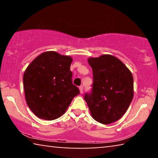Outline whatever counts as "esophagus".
<instances>
[{"label": "esophagus", "mask_w": 158, "mask_h": 158, "mask_svg": "<svg viewBox=\"0 0 158 158\" xmlns=\"http://www.w3.org/2000/svg\"><path fill=\"white\" fill-rule=\"evenodd\" d=\"M79 89L80 94H82V93H83V91H84V89H83V86H80Z\"/></svg>", "instance_id": "34e87169"}]
</instances>
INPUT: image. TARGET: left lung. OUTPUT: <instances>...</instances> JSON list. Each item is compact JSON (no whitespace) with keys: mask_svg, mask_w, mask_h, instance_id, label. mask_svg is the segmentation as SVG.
Segmentation results:
<instances>
[{"mask_svg":"<svg viewBox=\"0 0 158 158\" xmlns=\"http://www.w3.org/2000/svg\"><path fill=\"white\" fill-rule=\"evenodd\" d=\"M93 70L92 91L84 99L93 118L110 124L123 116L133 98V77L128 67L116 56L103 55L90 57Z\"/></svg>","mask_w":158,"mask_h":158,"instance_id":"obj_1","label":"left lung"}]
</instances>
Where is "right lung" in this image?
<instances>
[{
    "label": "right lung",
    "mask_w": 158,
    "mask_h": 158,
    "mask_svg": "<svg viewBox=\"0 0 158 158\" xmlns=\"http://www.w3.org/2000/svg\"><path fill=\"white\" fill-rule=\"evenodd\" d=\"M72 58L48 51L25 69L23 86L27 104L35 116L52 121L62 116L79 90L72 84Z\"/></svg>",
    "instance_id": "1"
}]
</instances>
